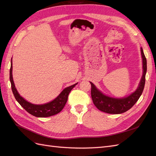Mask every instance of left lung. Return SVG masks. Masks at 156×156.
Listing matches in <instances>:
<instances>
[{
  "mask_svg": "<svg viewBox=\"0 0 156 156\" xmlns=\"http://www.w3.org/2000/svg\"><path fill=\"white\" fill-rule=\"evenodd\" d=\"M140 51L143 58V76L141 77L137 89L129 96L122 98L108 97L99 90L92 82H90L91 84V96L92 101L94 105L99 110L108 114H121L130 109L138 101L143 92L145 84V76L147 69L146 58L142 48H140Z\"/></svg>",
  "mask_w": 156,
  "mask_h": 156,
  "instance_id": "8db88e82",
  "label": "left lung"
}]
</instances>
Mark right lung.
Segmentation results:
<instances>
[{"mask_svg":"<svg viewBox=\"0 0 156 156\" xmlns=\"http://www.w3.org/2000/svg\"><path fill=\"white\" fill-rule=\"evenodd\" d=\"M10 79L13 96L17 101L30 115L36 117L42 118L56 115L62 111L67 102L69 93L77 84H74L72 86L64 88L62 92L52 101L43 105H35L26 101L24 98L21 97L15 87V84H14L12 77V58L10 70Z\"/></svg>","mask_w":156,"mask_h":156,"instance_id":"right-lung-1","label":"right lung"}]
</instances>
